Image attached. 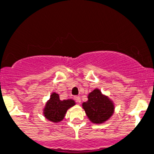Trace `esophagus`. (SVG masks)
<instances>
[{"instance_id":"obj_1","label":"esophagus","mask_w":154,"mask_h":154,"mask_svg":"<svg viewBox=\"0 0 154 154\" xmlns=\"http://www.w3.org/2000/svg\"><path fill=\"white\" fill-rule=\"evenodd\" d=\"M75 101L77 102L78 103H81V99H80V96H75Z\"/></svg>"}]
</instances>
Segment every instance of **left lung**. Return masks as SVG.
I'll use <instances>...</instances> for the list:
<instances>
[{"instance_id": "left-lung-1", "label": "left lung", "mask_w": 154, "mask_h": 154, "mask_svg": "<svg viewBox=\"0 0 154 154\" xmlns=\"http://www.w3.org/2000/svg\"><path fill=\"white\" fill-rule=\"evenodd\" d=\"M82 107L89 120L96 124L108 120L114 112L113 103L98 89L89 94L88 101L82 103Z\"/></svg>"}]
</instances>
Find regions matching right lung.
Instances as JSON below:
<instances>
[{
	"mask_svg": "<svg viewBox=\"0 0 154 154\" xmlns=\"http://www.w3.org/2000/svg\"><path fill=\"white\" fill-rule=\"evenodd\" d=\"M75 104L72 99L61 100L58 94L53 92L44 108L45 117L53 123H58L64 119L67 110Z\"/></svg>",
	"mask_w": 154,
	"mask_h": 154,
	"instance_id": "right-lung-1",
	"label": "right lung"
}]
</instances>
